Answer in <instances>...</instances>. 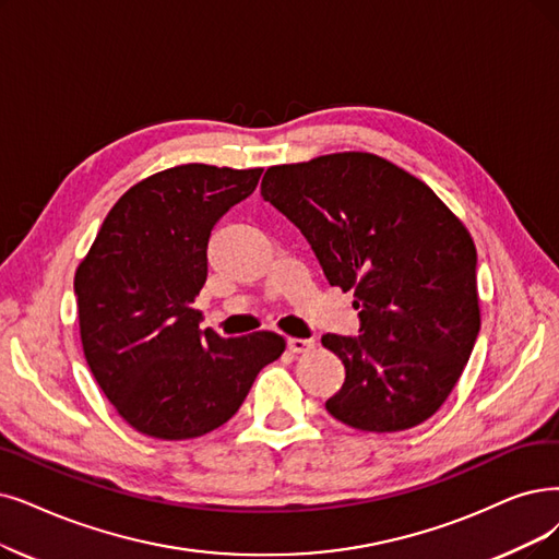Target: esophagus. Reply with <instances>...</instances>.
I'll return each mask as SVG.
<instances>
[{
    "label": "esophagus",
    "mask_w": 559,
    "mask_h": 559,
    "mask_svg": "<svg viewBox=\"0 0 559 559\" xmlns=\"http://www.w3.org/2000/svg\"><path fill=\"white\" fill-rule=\"evenodd\" d=\"M314 340H298V337H288L286 340V346H288V350H294V353H307V350H311L314 348Z\"/></svg>",
    "instance_id": "obj_1"
}]
</instances>
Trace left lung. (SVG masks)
<instances>
[{"instance_id": "obj_1", "label": "left lung", "mask_w": 559, "mask_h": 559, "mask_svg": "<svg viewBox=\"0 0 559 559\" xmlns=\"http://www.w3.org/2000/svg\"><path fill=\"white\" fill-rule=\"evenodd\" d=\"M261 197L360 309L357 337L321 340L346 369L328 413L376 433L429 419L479 334L477 250L459 217L419 178L355 151L271 167Z\"/></svg>"}]
</instances>
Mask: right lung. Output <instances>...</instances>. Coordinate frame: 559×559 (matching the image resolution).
<instances>
[{
    "mask_svg": "<svg viewBox=\"0 0 559 559\" xmlns=\"http://www.w3.org/2000/svg\"><path fill=\"white\" fill-rule=\"evenodd\" d=\"M263 169L181 165L132 186L78 265L84 357L111 406L144 436L199 438L236 415L257 373L284 353L277 332L225 340L194 298L219 217Z\"/></svg>",
    "mask_w": 559,
    "mask_h": 559,
    "instance_id": "add662e5",
    "label": "right lung"
}]
</instances>
